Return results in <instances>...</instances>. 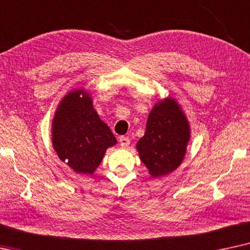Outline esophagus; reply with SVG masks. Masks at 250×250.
<instances>
[{"instance_id":"esophagus-1","label":"esophagus","mask_w":250,"mask_h":250,"mask_svg":"<svg viewBox=\"0 0 250 250\" xmlns=\"http://www.w3.org/2000/svg\"><path fill=\"white\" fill-rule=\"evenodd\" d=\"M119 142H120V145L122 146V147H128L129 144H130V139L128 137H125V136H121V137L119 138Z\"/></svg>"}]
</instances>
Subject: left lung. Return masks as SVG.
Segmentation results:
<instances>
[{
	"label": "left lung",
	"mask_w": 250,
	"mask_h": 250,
	"mask_svg": "<svg viewBox=\"0 0 250 250\" xmlns=\"http://www.w3.org/2000/svg\"><path fill=\"white\" fill-rule=\"evenodd\" d=\"M189 141L188 119L172 98L154 105L145 135L137 143L139 158L152 177H161L181 166Z\"/></svg>",
	"instance_id": "8db88e82"
}]
</instances>
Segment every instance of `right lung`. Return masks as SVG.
Listing matches in <instances>:
<instances>
[{"label":"right lung","instance_id":"obj_1","mask_svg":"<svg viewBox=\"0 0 250 250\" xmlns=\"http://www.w3.org/2000/svg\"><path fill=\"white\" fill-rule=\"evenodd\" d=\"M115 144L114 135L99 119L84 89L62 98L52 121V145L62 162L78 174H92L106 149Z\"/></svg>","mask_w":250,"mask_h":250}]
</instances>
